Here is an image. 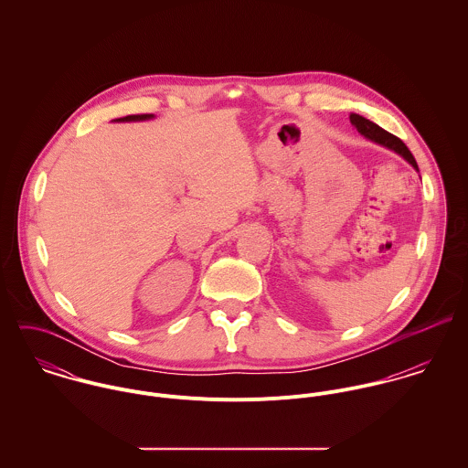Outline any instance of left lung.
I'll return each mask as SVG.
<instances>
[{
	"label": "left lung",
	"mask_w": 468,
	"mask_h": 468,
	"mask_svg": "<svg viewBox=\"0 0 468 468\" xmlns=\"http://www.w3.org/2000/svg\"><path fill=\"white\" fill-rule=\"evenodd\" d=\"M349 121H351V124L356 128L358 133H362L364 136H367V138H371V140H375V142H378V144H384L386 147H389V149L400 153L401 156H403L409 164H412L414 169H418V164H416L412 153L409 151V147L401 142L399 136H395V134L382 130L378 124H375V122H371V121H367V119H364V117H360V115H356V113H351V115H349Z\"/></svg>",
	"instance_id": "1"
}]
</instances>
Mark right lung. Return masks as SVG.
Masks as SVG:
<instances>
[{
  "label": "right lung",
  "instance_id": "1",
  "mask_svg": "<svg viewBox=\"0 0 468 468\" xmlns=\"http://www.w3.org/2000/svg\"><path fill=\"white\" fill-rule=\"evenodd\" d=\"M149 117H153V115L138 113V115H128V117H122V119H117V121H121V122H124V121H145V119H149Z\"/></svg>",
  "mask_w": 468,
  "mask_h": 468
}]
</instances>
